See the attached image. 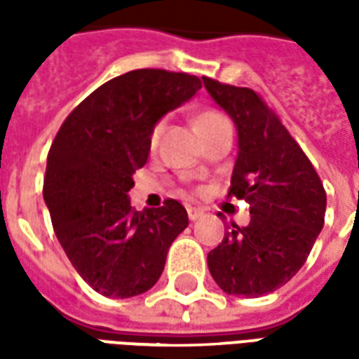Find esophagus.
Returning <instances> with one entry per match:
<instances>
[{
  "mask_svg": "<svg viewBox=\"0 0 359 359\" xmlns=\"http://www.w3.org/2000/svg\"><path fill=\"white\" fill-rule=\"evenodd\" d=\"M202 215L203 210H200V208H188V219H190V221H198Z\"/></svg>",
  "mask_w": 359,
  "mask_h": 359,
  "instance_id": "obj_1",
  "label": "esophagus"
}]
</instances>
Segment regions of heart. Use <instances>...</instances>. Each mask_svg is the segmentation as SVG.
<instances>
[{
  "label": "heart",
  "mask_w": 359,
  "mask_h": 359,
  "mask_svg": "<svg viewBox=\"0 0 359 359\" xmlns=\"http://www.w3.org/2000/svg\"><path fill=\"white\" fill-rule=\"evenodd\" d=\"M221 117H223V115H219V113H215V111H205V113H202V115H198V117H196V126L205 125V123H211V121H215V118H221ZM159 133H161V125H157L156 128H154V133H151V142L157 140Z\"/></svg>",
  "instance_id": "b5f03b06"
}]
</instances>
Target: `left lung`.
Segmentation results:
<instances>
[{
	"label": "left lung",
	"instance_id": "obj_1",
	"mask_svg": "<svg viewBox=\"0 0 359 359\" xmlns=\"http://www.w3.org/2000/svg\"><path fill=\"white\" fill-rule=\"evenodd\" d=\"M202 81L238 133L229 196L250 203L248 226L233 225L208 254V267L226 294L257 298L306 264L323 229L327 194L306 154L254 90Z\"/></svg>",
	"mask_w": 359,
	"mask_h": 359
}]
</instances>
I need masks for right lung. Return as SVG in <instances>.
I'll return each instance as SVG.
<instances>
[{
	"instance_id": "right-lung-1",
	"label": "right lung",
	"mask_w": 359,
	"mask_h": 359,
	"mask_svg": "<svg viewBox=\"0 0 359 359\" xmlns=\"http://www.w3.org/2000/svg\"><path fill=\"white\" fill-rule=\"evenodd\" d=\"M202 88L198 76L138 69L102 84L73 109L48 154L43 200L79 275L107 298L144 294L161 277L172 241L188 226L177 200L134 211L133 175L151 133Z\"/></svg>"
}]
</instances>
